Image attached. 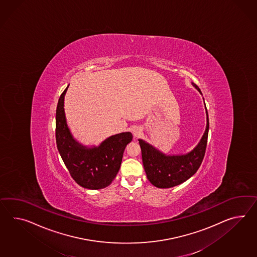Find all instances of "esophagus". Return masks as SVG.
<instances>
[{
    "instance_id": "1",
    "label": "esophagus",
    "mask_w": 257,
    "mask_h": 257,
    "mask_svg": "<svg viewBox=\"0 0 257 257\" xmlns=\"http://www.w3.org/2000/svg\"><path fill=\"white\" fill-rule=\"evenodd\" d=\"M141 133H142V130H141L139 127H135V128L133 129V135H134L135 138L139 137V136L141 135Z\"/></svg>"
}]
</instances>
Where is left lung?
Returning <instances> with one entry per match:
<instances>
[{"instance_id":"1","label":"left lung","mask_w":257,"mask_h":257,"mask_svg":"<svg viewBox=\"0 0 257 257\" xmlns=\"http://www.w3.org/2000/svg\"><path fill=\"white\" fill-rule=\"evenodd\" d=\"M201 94L200 88L191 82ZM202 95V94H201ZM204 101V99H203ZM205 106V103H204ZM206 128L199 143L187 153L165 154L153 145L143 139H138L142 152V162L145 172L153 186L160 188H169L187 181L200 168L206 150L209 132V118L206 106Z\"/></svg>"}]
</instances>
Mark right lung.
<instances>
[{"label":"right lung","mask_w":257,"mask_h":257,"mask_svg":"<svg viewBox=\"0 0 257 257\" xmlns=\"http://www.w3.org/2000/svg\"><path fill=\"white\" fill-rule=\"evenodd\" d=\"M68 87L59 97L56 113V138L58 152L69 174L78 185L88 189L109 186L121 164L126 146L133 139L131 132L106 138L98 146H85L73 137L66 119L64 99Z\"/></svg>","instance_id":"add662e5"}]
</instances>
